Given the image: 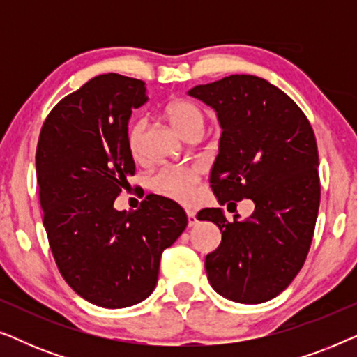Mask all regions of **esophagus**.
I'll use <instances>...</instances> for the list:
<instances>
[{
  "mask_svg": "<svg viewBox=\"0 0 357 357\" xmlns=\"http://www.w3.org/2000/svg\"><path fill=\"white\" fill-rule=\"evenodd\" d=\"M187 219H188V227H192V226H195V224L198 222L197 213L192 211V209H187Z\"/></svg>",
  "mask_w": 357,
  "mask_h": 357,
  "instance_id": "obj_1",
  "label": "esophagus"
}]
</instances>
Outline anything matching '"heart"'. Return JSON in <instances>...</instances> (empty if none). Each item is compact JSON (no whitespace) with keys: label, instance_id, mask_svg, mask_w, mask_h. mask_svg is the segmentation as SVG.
<instances>
[{"label":"heart","instance_id":"obj_1","mask_svg":"<svg viewBox=\"0 0 357 357\" xmlns=\"http://www.w3.org/2000/svg\"><path fill=\"white\" fill-rule=\"evenodd\" d=\"M165 116H167L170 123L175 130L178 131L183 138H187L192 133H203L204 121L206 115L204 110L199 107L197 102L178 99L170 102L165 107ZM146 130V121L143 119L135 120L130 125L128 133H126V144H128L130 153L138 158L141 153V143H143V136ZM198 178L197 169H165L160 170L153 177V188L158 192L167 195V197L178 199V202L188 203L192 202L197 195L195 190V182Z\"/></svg>","mask_w":357,"mask_h":357}]
</instances>
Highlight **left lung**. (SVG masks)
I'll return each instance as SVG.
<instances>
[{
  "label": "left lung",
  "instance_id": "obj_1",
  "mask_svg": "<svg viewBox=\"0 0 357 357\" xmlns=\"http://www.w3.org/2000/svg\"><path fill=\"white\" fill-rule=\"evenodd\" d=\"M188 94L214 109L222 128L209 175L214 197L219 204H255L245 221L236 214L229 222L222 208L198 213L222 234L204 260L209 284L229 301L261 304L291 284L309 253L320 204L314 130L296 102L263 77L232 75Z\"/></svg>",
  "mask_w": 357,
  "mask_h": 357
}]
</instances>
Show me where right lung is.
<instances>
[{
  "mask_svg": "<svg viewBox=\"0 0 357 357\" xmlns=\"http://www.w3.org/2000/svg\"><path fill=\"white\" fill-rule=\"evenodd\" d=\"M144 82L110 73L55 105L42 126L36 169L48 242L65 281L91 304L123 309L153 294L164 248L187 227L172 199L149 195L136 211L115 198L135 174L126 144Z\"/></svg>",
  "mask_w": 357,
  "mask_h": 357,
  "instance_id": "right-lung-1",
  "label": "right lung"
}]
</instances>
